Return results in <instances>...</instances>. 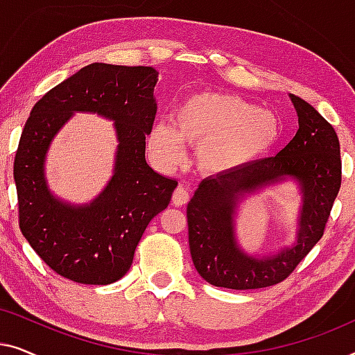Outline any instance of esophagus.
<instances>
[{
    "label": "esophagus",
    "mask_w": 355,
    "mask_h": 355,
    "mask_svg": "<svg viewBox=\"0 0 355 355\" xmlns=\"http://www.w3.org/2000/svg\"><path fill=\"white\" fill-rule=\"evenodd\" d=\"M189 198H191V196H189L187 189H184L182 186H179L176 191H174V193H173V205H176V207L186 205V203L189 202Z\"/></svg>",
    "instance_id": "1"
}]
</instances>
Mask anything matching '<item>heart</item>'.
Returning a JSON list of instances; mask_svg holds the SVG:
<instances>
[{
    "instance_id": "obj_1",
    "label": "heart",
    "mask_w": 355,
    "mask_h": 355,
    "mask_svg": "<svg viewBox=\"0 0 355 355\" xmlns=\"http://www.w3.org/2000/svg\"><path fill=\"white\" fill-rule=\"evenodd\" d=\"M279 137V121L239 96L203 92L189 96L173 116V125L157 124L148 147L159 159L178 163L184 145L198 148L205 173H226L265 155Z\"/></svg>"
}]
</instances>
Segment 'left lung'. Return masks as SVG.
Returning <instances> with one entry per match:
<instances>
[{
	"instance_id": "8db88e82",
	"label": "left lung",
	"mask_w": 355,
	"mask_h": 355,
	"mask_svg": "<svg viewBox=\"0 0 355 355\" xmlns=\"http://www.w3.org/2000/svg\"><path fill=\"white\" fill-rule=\"evenodd\" d=\"M299 129L276 157L257 159L203 179L187 205L189 247L196 270L207 283L227 289L278 284L322 239L341 187V150L333 125L307 101L291 94ZM294 178L303 193L298 236L273 256H250L234 232L236 205L247 193Z\"/></svg>"
}]
</instances>
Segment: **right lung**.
<instances>
[{
	"instance_id": "right-lung-1",
	"label": "right lung",
	"mask_w": 355,
	"mask_h": 355,
	"mask_svg": "<svg viewBox=\"0 0 355 355\" xmlns=\"http://www.w3.org/2000/svg\"><path fill=\"white\" fill-rule=\"evenodd\" d=\"M157 82L153 67L94 62L43 95L31 111L14 158L19 227L62 278L82 284L123 278L148 223L171 200L178 181L153 171L145 159ZM77 110L114 120L120 142L114 176L85 206L53 196L44 178L51 140Z\"/></svg>"
}]
</instances>
